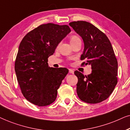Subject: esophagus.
Returning a JSON list of instances; mask_svg holds the SVG:
<instances>
[{"label": "esophagus", "mask_w": 130, "mask_h": 130, "mask_svg": "<svg viewBox=\"0 0 130 130\" xmlns=\"http://www.w3.org/2000/svg\"><path fill=\"white\" fill-rule=\"evenodd\" d=\"M69 72L71 74H74V71L73 70H71V69H69Z\"/></svg>", "instance_id": "34e87169"}]
</instances>
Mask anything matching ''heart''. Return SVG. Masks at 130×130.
<instances>
[{"label": "heart", "mask_w": 130, "mask_h": 130, "mask_svg": "<svg viewBox=\"0 0 130 130\" xmlns=\"http://www.w3.org/2000/svg\"><path fill=\"white\" fill-rule=\"evenodd\" d=\"M78 40H81V39H79V38L77 36H75V35L72 36L71 37V39H70L71 43V44H72V43H75V42H76V41H77Z\"/></svg>", "instance_id": "b5f03b06"}]
</instances>
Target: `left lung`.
Masks as SVG:
<instances>
[{
  "label": "left lung",
  "instance_id": "1",
  "mask_svg": "<svg viewBox=\"0 0 130 130\" xmlns=\"http://www.w3.org/2000/svg\"><path fill=\"white\" fill-rule=\"evenodd\" d=\"M82 37L84 49L81 65H91V73L84 75L75 71L78 78L77 93L79 99L98 103L108 99L118 83V61L106 34L90 22L78 21L69 24Z\"/></svg>",
  "mask_w": 130,
  "mask_h": 130
}]
</instances>
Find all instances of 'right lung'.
<instances>
[{"instance_id": "add662e5", "label": "right lung", "mask_w": 130, "mask_h": 130, "mask_svg": "<svg viewBox=\"0 0 130 130\" xmlns=\"http://www.w3.org/2000/svg\"><path fill=\"white\" fill-rule=\"evenodd\" d=\"M71 31L67 25L48 23L30 31L20 43L15 71L21 90L26 99L39 106L52 104L68 70L51 68L48 58Z\"/></svg>"}]
</instances>
